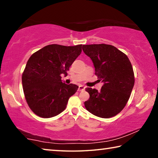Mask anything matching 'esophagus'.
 Here are the masks:
<instances>
[{
	"label": "esophagus",
	"instance_id": "34e87169",
	"mask_svg": "<svg viewBox=\"0 0 158 158\" xmlns=\"http://www.w3.org/2000/svg\"><path fill=\"white\" fill-rule=\"evenodd\" d=\"M85 90V87L83 86V85H80L78 88V91H79V92L83 91V90Z\"/></svg>",
	"mask_w": 158,
	"mask_h": 158
}]
</instances>
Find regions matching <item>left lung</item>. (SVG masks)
Returning a JSON list of instances; mask_svg holds the SVG:
<instances>
[{"label": "left lung", "mask_w": 158, "mask_h": 158, "mask_svg": "<svg viewBox=\"0 0 158 158\" xmlns=\"http://www.w3.org/2000/svg\"><path fill=\"white\" fill-rule=\"evenodd\" d=\"M82 49L94 64L98 80L104 82L100 91L85 89L90 95L84 102L85 109L103 118L116 116L126 105L135 84V74L129 58L109 44L83 45Z\"/></svg>", "instance_id": "left-lung-1"}]
</instances>
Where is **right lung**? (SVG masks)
Here are the masks:
<instances>
[{
    "label": "right lung",
    "mask_w": 158,
    "mask_h": 158,
    "mask_svg": "<svg viewBox=\"0 0 158 158\" xmlns=\"http://www.w3.org/2000/svg\"><path fill=\"white\" fill-rule=\"evenodd\" d=\"M81 47L49 44L29 58L22 74V85L26 102L37 116L52 118L65 109L79 86L63 83L61 74L68 75L69 67L81 53Z\"/></svg>",
    "instance_id": "obj_1"
}]
</instances>
